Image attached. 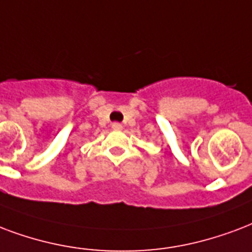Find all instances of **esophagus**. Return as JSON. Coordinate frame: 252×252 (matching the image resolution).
I'll return each instance as SVG.
<instances>
[{
  "label": "esophagus",
  "instance_id": "1",
  "mask_svg": "<svg viewBox=\"0 0 252 252\" xmlns=\"http://www.w3.org/2000/svg\"><path fill=\"white\" fill-rule=\"evenodd\" d=\"M112 128L115 130H120L123 128V126H122V124H120V123H113Z\"/></svg>",
  "mask_w": 252,
  "mask_h": 252
}]
</instances>
